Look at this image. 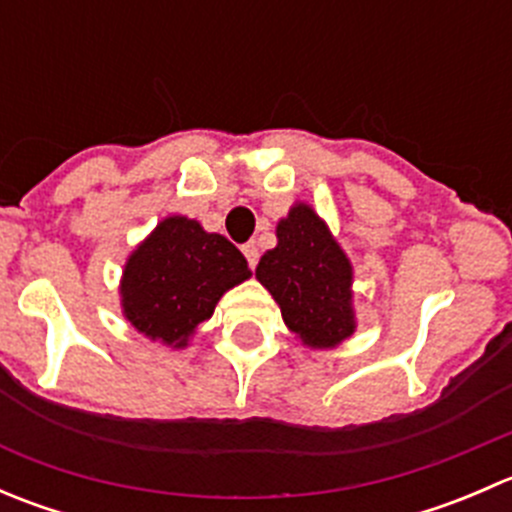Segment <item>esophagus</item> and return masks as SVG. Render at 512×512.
<instances>
[{"label": "esophagus", "instance_id": "esophagus-1", "mask_svg": "<svg viewBox=\"0 0 512 512\" xmlns=\"http://www.w3.org/2000/svg\"><path fill=\"white\" fill-rule=\"evenodd\" d=\"M242 252H245V257H247V265H250L252 270H255L257 257H260V252H257L255 242H247V245H242Z\"/></svg>", "mask_w": 512, "mask_h": 512}]
</instances>
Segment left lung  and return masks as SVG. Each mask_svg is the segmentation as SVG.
Masks as SVG:
<instances>
[{"label":"left lung","mask_w":512,"mask_h":512,"mask_svg":"<svg viewBox=\"0 0 512 512\" xmlns=\"http://www.w3.org/2000/svg\"><path fill=\"white\" fill-rule=\"evenodd\" d=\"M255 277L304 347L334 349L356 332L354 267L312 205L294 203L277 223V245Z\"/></svg>","instance_id":"left-lung-1"}]
</instances>
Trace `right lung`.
<instances>
[{"label": "right lung", "mask_w": 512, "mask_h": 512, "mask_svg": "<svg viewBox=\"0 0 512 512\" xmlns=\"http://www.w3.org/2000/svg\"><path fill=\"white\" fill-rule=\"evenodd\" d=\"M250 277L227 237L185 215H168L128 255L118 285L123 317L151 342L185 349L227 289Z\"/></svg>", "instance_id": "1"}]
</instances>
